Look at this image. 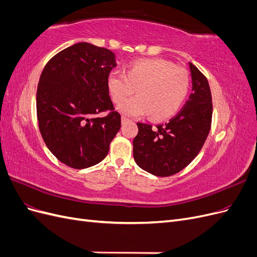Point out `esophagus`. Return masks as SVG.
Listing matches in <instances>:
<instances>
[{"label": "esophagus", "instance_id": "34e87169", "mask_svg": "<svg viewBox=\"0 0 257 257\" xmlns=\"http://www.w3.org/2000/svg\"><path fill=\"white\" fill-rule=\"evenodd\" d=\"M121 122H122V124H126V123H128V122H130V120H128V119H126V118H124V116H122Z\"/></svg>", "mask_w": 257, "mask_h": 257}]
</instances>
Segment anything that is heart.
Here are the masks:
<instances>
[{
    "label": "heart",
    "mask_w": 257,
    "mask_h": 257,
    "mask_svg": "<svg viewBox=\"0 0 257 257\" xmlns=\"http://www.w3.org/2000/svg\"><path fill=\"white\" fill-rule=\"evenodd\" d=\"M189 87L188 73L163 59L135 61L124 74L113 71L107 77L108 91L116 105L137 89L138 97L119 107V111L128 118L149 113L154 120L169 118L180 109Z\"/></svg>",
    "instance_id": "1"
}]
</instances>
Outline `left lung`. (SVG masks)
<instances>
[{
    "label": "left lung",
    "mask_w": 257,
    "mask_h": 257,
    "mask_svg": "<svg viewBox=\"0 0 257 257\" xmlns=\"http://www.w3.org/2000/svg\"><path fill=\"white\" fill-rule=\"evenodd\" d=\"M189 67L193 92L183 109L157 128L137 123L134 160L154 176L168 177L188 166L203 148L211 126L212 98L208 80L196 66L189 63Z\"/></svg>",
    "instance_id": "left-lung-1"
}]
</instances>
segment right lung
<instances>
[{
  "label": "right lung",
  "instance_id": "add662e5",
  "mask_svg": "<svg viewBox=\"0 0 257 257\" xmlns=\"http://www.w3.org/2000/svg\"><path fill=\"white\" fill-rule=\"evenodd\" d=\"M112 51L78 43L57 53L37 85L36 112L46 146L63 164L83 169L103 161L121 127L107 88ZM108 111L103 118L95 115Z\"/></svg>",
  "mask_w": 257,
  "mask_h": 257
}]
</instances>
